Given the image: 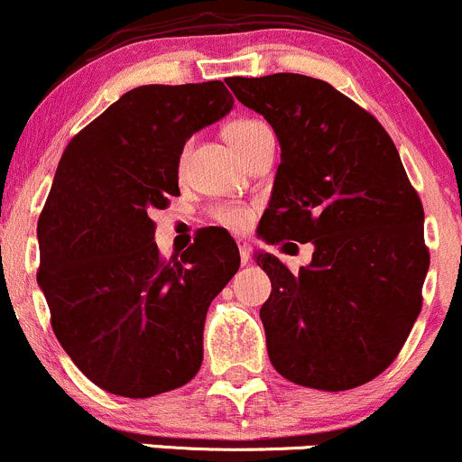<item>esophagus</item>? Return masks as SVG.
Segmentation results:
<instances>
[{"mask_svg":"<svg viewBox=\"0 0 462 462\" xmlns=\"http://www.w3.org/2000/svg\"><path fill=\"white\" fill-rule=\"evenodd\" d=\"M237 249H240V263L249 264L251 260V246L246 242H237Z\"/></svg>","mask_w":462,"mask_h":462,"instance_id":"1","label":"esophagus"}]
</instances>
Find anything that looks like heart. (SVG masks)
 <instances>
[{
	"mask_svg": "<svg viewBox=\"0 0 462 462\" xmlns=\"http://www.w3.org/2000/svg\"><path fill=\"white\" fill-rule=\"evenodd\" d=\"M264 127L267 125H263L260 121H254V118H237V121H231L229 125H226L225 136L233 145V150L240 152V150L245 148L260 130H264ZM249 211H245V208L240 207H222L216 211V220L220 222V225L229 226V229H245V226L249 225Z\"/></svg>",
	"mask_w": 462,
	"mask_h": 462,
	"instance_id": "1",
	"label": "heart"
}]
</instances>
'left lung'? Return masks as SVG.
<instances>
[{
  "instance_id": "1",
  "label": "left lung",
  "mask_w": 462,
  "mask_h": 462,
  "mask_svg": "<svg viewBox=\"0 0 462 462\" xmlns=\"http://www.w3.org/2000/svg\"><path fill=\"white\" fill-rule=\"evenodd\" d=\"M226 85L281 143L260 236L314 245L299 273L276 255H255L272 281L260 308L269 359L300 386L366 384L404 346L429 269L422 202L395 143L373 114L319 78L237 76Z\"/></svg>"
}]
</instances>
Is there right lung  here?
<instances>
[{
	"label": "right lung",
	"instance_id": "add662e5",
	"mask_svg": "<svg viewBox=\"0 0 462 462\" xmlns=\"http://www.w3.org/2000/svg\"><path fill=\"white\" fill-rule=\"evenodd\" d=\"M231 107L220 80L136 87L62 152L38 222V285L60 346L103 391L152 397L202 366L208 305L240 254L211 229L162 258L150 216L180 195L186 141Z\"/></svg>",
	"mask_w": 462,
	"mask_h": 462
}]
</instances>
